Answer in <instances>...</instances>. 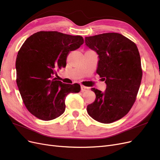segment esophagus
Segmentation results:
<instances>
[{"label":"esophagus","mask_w":160,"mask_h":160,"mask_svg":"<svg viewBox=\"0 0 160 160\" xmlns=\"http://www.w3.org/2000/svg\"><path fill=\"white\" fill-rule=\"evenodd\" d=\"M81 91H82V92H85V91H88V90L89 89V88H88V87L81 85Z\"/></svg>","instance_id":"34e87169"}]
</instances>
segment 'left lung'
<instances>
[{
	"instance_id": "left-lung-1",
	"label": "left lung",
	"mask_w": 160,
	"mask_h": 160,
	"mask_svg": "<svg viewBox=\"0 0 160 160\" xmlns=\"http://www.w3.org/2000/svg\"><path fill=\"white\" fill-rule=\"evenodd\" d=\"M85 41L99 55L97 73L107 85L103 93L91 89L96 98L87 111L100 123H113L124 117L136 99L142 78L138 49L133 41L116 32L87 37Z\"/></svg>"
}]
</instances>
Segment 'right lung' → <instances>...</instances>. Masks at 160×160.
<instances>
[{"mask_svg":"<svg viewBox=\"0 0 160 160\" xmlns=\"http://www.w3.org/2000/svg\"><path fill=\"white\" fill-rule=\"evenodd\" d=\"M83 38L57 31H39L28 37L18 52L17 84L27 109L37 118L49 121L65 109V98L78 93L81 86L65 84L53 78L66 67L70 51L79 49Z\"/></svg>","mask_w":160,"mask_h":160,"instance_id":"1","label":"right lung"}]
</instances>
